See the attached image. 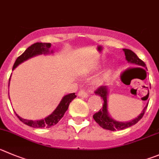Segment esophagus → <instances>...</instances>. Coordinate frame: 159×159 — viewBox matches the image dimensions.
<instances>
[{"mask_svg":"<svg viewBox=\"0 0 159 159\" xmlns=\"http://www.w3.org/2000/svg\"><path fill=\"white\" fill-rule=\"evenodd\" d=\"M78 96H79V97H82V98H87L89 96V95L85 90L81 89V91H79V93H78Z\"/></svg>","mask_w":159,"mask_h":159,"instance_id":"34e87169","label":"esophagus"}]
</instances>
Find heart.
<instances>
[{
  "instance_id": "b5f03b06",
  "label": "heart",
  "mask_w": 159,
  "mask_h": 159,
  "mask_svg": "<svg viewBox=\"0 0 159 159\" xmlns=\"http://www.w3.org/2000/svg\"><path fill=\"white\" fill-rule=\"evenodd\" d=\"M107 74H103L102 76H100V78H97V80H96V83H97V84H100V83H102V81H104L105 78H107Z\"/></svg>"
}]
</instances>
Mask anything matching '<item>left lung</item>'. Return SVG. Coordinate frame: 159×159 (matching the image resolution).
Instances as JSON below:
<instances>
[{
  "instance_id": "8db88e82",
  "label": "left lung",
  "mask_w": 159,
  "mask_h": 159,
  "mask_svg": "<svg viewBox=\"0 0 159 159\" xmlns=\"http://www.w3.org/2000/svg\"><path fill=\"white\" fill-rule=\"evenodd\" d=\"M123 51L125 52V59L128 61V63H133V64L139 66H143V67H146V64L144 62L142 61L140 58L138 57L133 51L127 48H123ZM95 94L97 96H100L103 100V108L100 109V111L94 114L93 115V118L95 121L100 125V126H101L103 129H105L111 130V131H116V130H122L125 129L129 128V127L132 126L133 125L136 124L138 121H140L142 118H143V115H144L145 111H146L147 107H148V104L145 106L140 115L137 117V118H134L132 121H125V122H121V121H115V119L111 118L108 114L107 111V95H108V88L107 86H100V88H98L95 91ZM148 96H149V91H148ZM147 98V99H148Z\"/></svg>"
}]
</instances>
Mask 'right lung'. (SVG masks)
Instances as JSON below:
<instances>
[{
    "instance_id": "add662e5",
    "label": "right lung",
    "mask_w": 159,
    "mask_h": 159,
    "mask_svg": "<svg viewBox=\"0 0 159 159\" xmlns=\"http://www.w3.org/2000/svg\"><path fill=\"white\" fill-rule=\"evenodd\" d=\"M51 45L52 44H50V43L37 42L34 43V44H32L31 46H30L29 48H27V49H26L21 56H19V57L16 59L12 70H14L16 66H19V65L20 64V63H23V62L29 59L30 58H32L34 57V56H38V55L52 53V50H51V52H50ZM77 96L75 95V93H70V94L66 95V96H63V99H62L61 101H60V103H59V104L58 105L57 107L56 108V110L53 111L51 115H48V117H46L44 119L38 120V121H33V120L24 119V118H22L21 117H19L18 115H17L19 119L22 122L27 125L29 126L33 127V128H45V127L46 128H50V127L52 126V125H55L56 124H57V123L59 122V120L63 118L65 112L67 111L70 103Z\"/></svg>"
}]
</instances>
